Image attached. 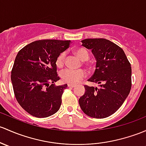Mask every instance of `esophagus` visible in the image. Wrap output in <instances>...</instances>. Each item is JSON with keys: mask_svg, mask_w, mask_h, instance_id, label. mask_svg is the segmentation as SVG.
Masks as SVG:
<instances>
[{"mask_svg": "<svg viewBox=\"0 0 146 146\" xmlns=\"http://www.w3.org/2000/svg\"><path fill=\"white\" fill-rule=\"evenodd\" d=\"M68 87H71V88H73V87H76V85H73V84H68Z\"/></svg>", "mask_w": 146, "mask_h": 146, "instance_id": "1", "label": "esophagus"}]
</instances>
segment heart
<instances>
[{
	"mask_svg": "<svg viewBox=\"0 0 146 146\" xmlns=\"http://www.w3.org/2000/svg\"><path fill=\"white\" fill-rule=\"evenodd\" d=\"M74 52L82 61L88 60L90 58V54L85 48H78L74 50ZM65 52L59 54L56 59V66L61 68L64 66L65 62ZM86 76L85 70L82 69L79 70H72V69H65L61 72V78L64 82L70 84H76L79 82L82 78Z\"/></svg>",
	"mask_w": 146,
	"mask_h": 146,
	"instance_id": "obj_1",
	"label": "heart"
}]
</instances>
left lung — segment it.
<instances>
[{"instance_id": "1", "label": "left lung", "mask_w": 146, "mask_h": 146, "mask_svg": "<svg viewBox=\"0 0 146 146\" xmlns=\"http://www.w3.org/2000/svg\"><path fill=\"white\" fill-rule=\"evenodd\" d=\"M82 45L96 59V69L88 81L100 84V88L85 85V92L79 99L87 115L105 118L119 109L130 92L131 68L123 50L104 38L82 40Z\"/></svg>"}]
</instances>
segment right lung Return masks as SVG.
<instances>
[{
  "label": "right lung",
  "mask_w": 146,
  "mask_h": 146,
  "mask_svg": "<svg viewBox=\"0 0 146 146\" xmlns=\"http://www.w3.org/2000/svg\"><path fill=\"white\" fill-rule=\"evenodd\" d=\"M70 40H42L31 42L17 54L11 80L17 101L27 113L47 117L60 108L67 84L50 85L59 80L56 59L68 48Z\"/></svg>",
  "instance_id": "add662e5"
}]
</instances>
